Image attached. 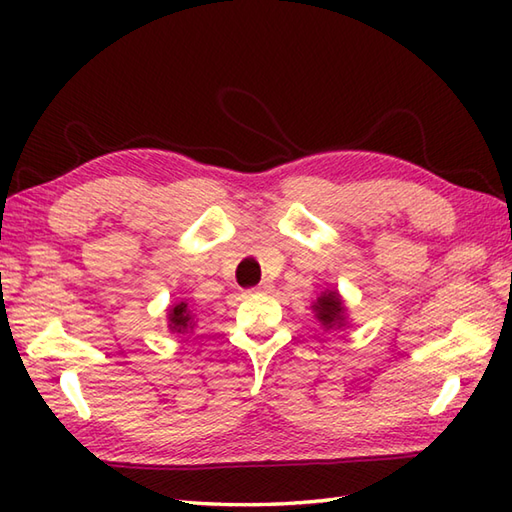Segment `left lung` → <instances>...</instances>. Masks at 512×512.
I'll return each mask as SVG.
<instances>
[{
  "label": "left lung",
  "instance_id": "1",
  "mask_svg": "<svg viewBox=\"0 0 512 512\" xmlns=\"http://www.w3.org/2000/svg\"><path fill=\"white\" fill-rule=\"evenodd\" d=\"M169 321H171V328L176 332H184L191 325V314L187 310V303H178V306L171 308L169 314Z\"/></svg>",
  "mask_w": 512,
  "mask_h": 512
}]
</instances>
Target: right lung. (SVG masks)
Here are the masks:
<instances>
[{
	"mask_svg": "<svg viewBox=\"0 0 512 512\" xmlns=\"http://www.w3.org/2000/svg\"><path fill=\"white\" fill-rule=\"evenodd\" d=\"M341 299H339V292H323V295L317 299V317L323 325H328V328H334V325H341L343 323V306H341Z\"/></svg>",
	"mask_w": 512,
	"mask_h": 512,
	"instance_id": "add662e5",
	"label": "right lung"
}]
</instances>
